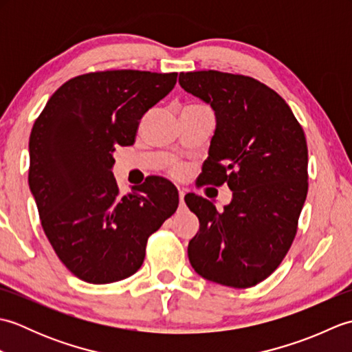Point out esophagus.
<instances>
[{"mask_svg": "<svg viewBox=\"0 0 352 352\" xmlns=\"http://www.w3.org/2000/svg\"><path fill=\"white\" fill-rule=\"evenodd\" d=\"M184 195H186V192L184 190H178V198H180V204L183 206L184 204Z\"/></svg>", "mask_w": 352, "mask_h": 352, "instance_id": "1", "label": "esophagus"}]
</instances>
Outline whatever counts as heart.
<instances>
[{
	"label": "heart",
	"instance_id": "1",
	"mask_svg": "<svg viewBox=\"0 0 352 352\" xmlns=\"http://www.w3.org/2000/svg\"><path fill=\"white\" fill-rule=\"evenodd\" d=\"M175 174H177V175H178V174H182V170H180V169H177V170H175Z\"/></svg>",
	"mask_w": 352,
	"mask_h": 352
}]
</instances>
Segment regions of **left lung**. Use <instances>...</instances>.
Returning <instances> with one entry per match:
<instances>
[{
  "label": "left lung",
  "instance_id": "obj_1",
  "mask_svg": "<svg viewBox=\"0 0 352 352\" xmlns=\"http://www.w3.org/2000/svg\"><path fill=\"white\" fill-rule=\"evenodd\" d=\"M178 83L214 111L203 183H227L233 192L223 212L195 193L184 197L199 219L189 261L208 281L256 286L278 267L296 234L309 189L302 126L278 94L251 77L197 71L182 72Z\"/></svg>",
  "mask_w": 352,
  "mask_h": 352
}]
</instances>
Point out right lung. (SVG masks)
I'll list each match as a JSON object with an SVG mask.
<instances>
[{
	"instance_id": "1",
	"label": "right lung",
	"mask_w": 352,
	"mask_h": 352,
	"mask_svg": "<svg viewBox=\"0 0 352 352\" xmlns=\"http://www.w3.org/2000/svg\"><path fill=\"white\" fill-rule=\"evenodd\" d=\"M177 72L104 71L52 94L30 134L28 184L57 257L80 280L107 284L138 272L148 237L178 207L175 186L153 177L121 195L111 168L133 145L142 116L177 83Z\"/></svg>"
}]
</instances>
